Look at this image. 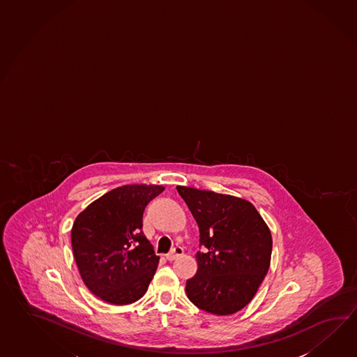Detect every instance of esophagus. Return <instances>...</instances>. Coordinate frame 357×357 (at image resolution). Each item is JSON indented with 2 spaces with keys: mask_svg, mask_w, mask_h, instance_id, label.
Listing matches in <instances>:
<instances>
[{
  "mask_svg": "<svg viewBox=\"0 0 357 357\" xmlns=\"http://www.w3.org/2000/svg\"><path fill=\"white\" fill-rule=\"evenodd\" d=\"M181 255H183V249L181 247H175L170 253H167L165 255V258H167V261H174L176 258H179Z\"/></svg>",
  "mask_w": 357,
  "mask_h": 357,
  "instance_id": "esophagus-1",
  "label": "esophagus"
}]
</instances>
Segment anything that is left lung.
Instances as JSON below:
<instances>
[{
  "label": "left lung",
  "mask_w": 357,
  "mask_h": 357,
  "mask_svg": "<svg viewBox=\"0 0 357 357\" xmlns=\"http://www.w3.org/2000/svg\"><path fill=\"white\" fill-rule=\"evenodd\" d=\"M199 229L198 269L185 292L199 309L215 315L241 310L267 275L272 236L255 206L238 197L178 185Z\"/></svg>",
  "instance_id": "8db88e82"
}]
</instances>
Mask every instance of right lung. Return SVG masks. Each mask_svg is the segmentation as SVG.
<instances>
[{
    "mask_svg": "<svg viewBox=\"0 0 357 357\" xmlns=\"http://www.w3.org/2000/svg\"><path fill=\"white\" fill-rule=\"evenodd\" d=\"M162 190L161 185L146 184L118 187L89 204L75 220V261L95 296L126 305L145 295L159 257L142 231V216Z\"/></svg>",
    "mask_w": 357,
    "mask_h": 357,
    "instance_id": "obj_1",
    "label": "right lung"
}]
</instances>
